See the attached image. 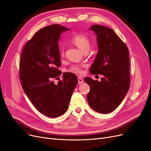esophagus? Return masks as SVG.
Returning <instances> with one entry per match:
<instances>
[{
    "mask_svg": "<svg viewBox=\"0 0 151 151\" xmlns=\"http://www.w3.org/2000/svg\"><path fill=\"white\" fill-rule=\"evenodd\" d=\"M83 82H84V79H83L81 77H78V84H82Z\"/></svg>",
    "mask_w": 151,
    "mask_h": 151,
    "instance_id": "obj_1",
    "label": "esophagus"
}]
</instances>
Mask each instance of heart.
Returning <instances> with one entry per match:
<instances>
[{
	"mask_svg": "<svg viewBox=\"0 0 151 151\" xmlns=\"http://www.w3.org/2000/svg\"><path fill=\"white\" fill-rule=\"evenodd\" d=\"M70 42L77 47L84 53H87L91 47V41L90 39L86 35L83 34H77L72 35L70 39ZM59 54L61 58L64 57V50L63 47L60 48ZM69 70L76 74H81L82 72V66L79 65H73L70 67Z\"/></svg>",
	"mask_w": 151,
	"mask_h": 151,
	"instance_id": "1",
	"label": "heart"
}]
</instances>
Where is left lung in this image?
Masks as SVG:
<instances>
[{
    "label": "left lung",
    "mask_w": 151,
    "mask_h": 151,
    "mask_svg": "<svg viewBox=\"0 0 151 151\" xmlns=\"http://www.w3.org/2000/svg\"><path fill=\"white\" fill-rule=\"evenodd\" d=\"M90 29L97 35L99 48L90 72L103 77L100 82L85 78L90 86L87 101L93 111L108 114L119 106L129 89V50L112 29L93 25Z\"/></svg>",
    "instance_id": "8db88e82"
}]
</instances>
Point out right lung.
Listing matches in <instances>:
<instances>
[{
	"label": "right lung",
	"mask_w": 151,
	"mask_h": 151,
	"mask_svg": "<svg viewBox=\"0 0 151 151\" xmlns=\"http://www.w3.org/2000/svg\"><path fill=\"white\" fill-rule=\"evenodd\" d=\"M70 29L53 24L40 29L26 43L19 62V77L25 94L36 109L51 118L59 117L68 109L78 82L75 74L58 69L60 58L58 41L62 32Z\"/></svg>",
	"instance_id": "right-lung-1"
}]
</instances>
